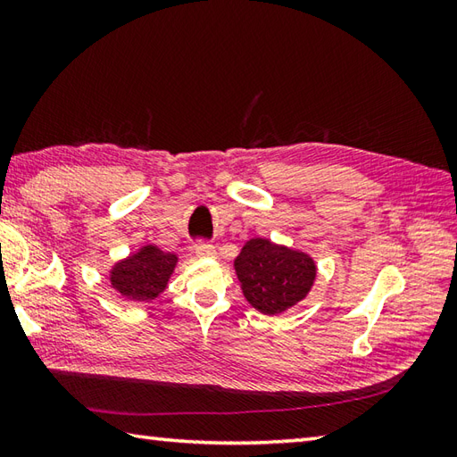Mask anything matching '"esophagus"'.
Here are the masks:
<instances>
[{"label": "esophagus", "instance_id": "esophagus-1", "mask_svg": "<svg viewBox=\"0 0 457 457\" xmlns=\"http://www.w3.org/2000/svg\"><path fill=\"white\" fill-rule=\"evenodd\" d=\"M194 251H196L198 257H204V259L216 257V247H213L210 241H198L196 247H194Z\"/></svg>", "mask_w": 457, "mask_h": 457}]
</instances>
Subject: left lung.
Segmentation results:
<instances>
[{
	"label": "left lung",
	"instance_id": "left-lung-1",
	"mask_svg": "<svg viewBox=\"0 0 457 457\" xmlns=\"http://www.w3.org/2000/svg\"><path fill=\"white\" fill-rule=\"evenodd\" d=\"M234 265L247 303L263 314L293 308L316 278L312 257L263 237L249 239Z\"/></svg>",
	"mask_w": 457,
	"mask_h": 457
}]
</instances>
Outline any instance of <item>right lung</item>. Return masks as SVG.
<instances>
[{
    "instance_id": "obj_1",
    "label": "right lung",
    "mask_w": 457,
    "mask_h": 457,
    "mask_svg": "<svg viewBox=\"0 0 457 457\" xmlns=\"http://www.w3.org/2000/svg\"><path fill=\"white\" fill-rule=\"evenodd\" d=\"M179 257L159 247L145 245L137 253L115 263L110 273L112 287L133 303H151L169 285Z\"/></svg>"
}]
</instances>
